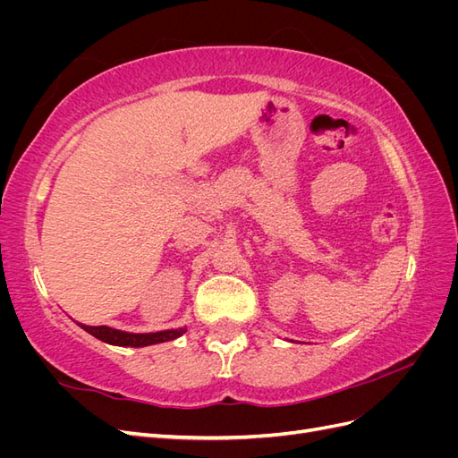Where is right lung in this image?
Here are the masks:
<instances>
[{
    "label": "right lung",
    "instance_id": "right-lung-1",
    "mask_svg": "<svg viewBox=\"0 0 458 458\" xmlns=\"http://www.w3.org/2000/svg\"><path fill=\"white\" fill-rule=\"evenodd\" d=\"M78 325L86 332H89V335L95 336L97 340L113 344V345H122V348H145V345L175 340L187 332V328H170V330H160V332H145V335H133V332L110 328L105 325L103 327H89L81 323Z\"/></svg>",
    "mask_w": 458,
    "mask_h": 458
}]
</instances>
